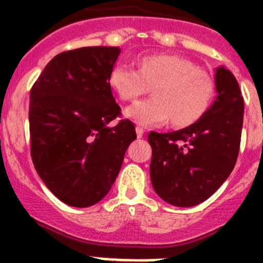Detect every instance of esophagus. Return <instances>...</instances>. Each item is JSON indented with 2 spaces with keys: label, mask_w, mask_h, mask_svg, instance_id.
I'll return each instance as SVG.
<instances>
[{
  "label": "esophagus",
  "mask_w": 263,
  "mask_h": 263,
  "mask_svg": "<svg viewBox=\"0 0 263 263\" xmlns=\"http://www.w3.org/2000/svg\"><path fill=\"white\" fill-rule=\"evenodd\" d=\"M136 132H137V137H138V138H142L143 134H145V129H143L142 126H137Z\"/></svg>",
  "instance_id": "34e87169"
}]
</instances>
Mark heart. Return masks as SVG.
<instances>
[{
    "label": "heart",
    "instance_id": "1",
    "mask_svg": "<svg viewBox=\"0 0 263 263\" xmlns=\"http://www.w3.org/2000/svg\"><path fill=\"white\" fill-rule=\"evenodd\" d=\"M109 84L124 101L145 95L153 87L154 97L137 101L125 116L142 126H158L171 118L175 126L194 124L210 106L213 93L211 76L178 55L158 53L139 59V69L125 62L116 63Z\"/></svg>",
    "mask_w": 263,
    "mask_h": 263
}]
</instances>
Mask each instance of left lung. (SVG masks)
I'll use <instances>...</instances> for the list:
<instances>
[{"mask_svg":"<svg viewBox=\"0 0 263 263\" xmlns=\"http://www.w3.org/2000/svg\"><path fill=\"white\" fill-rule=\"evenodd\" d=\"M216 97L195 124L171 133L150 132V178L158 196L176 206H194L231 175L240 150L243 99L225 67L215 71Z\"/></svg>","mask_w":263,"mask_h":263,"instance_id":"8db88e82","label":"left lung"}]
</instances>
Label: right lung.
Instances as JSON below:
<instances>
[{"label": "right lung", "instance_id": "right-lung-1", "mask_svg": "<svg viewBox=\"0 0 263 263\" xmlns=\"http://www.w3.org/2000/svg\"><path fill=\"white\" fill-rule=\"evenodd\" d=\"M118 47H81L50 60L30 92L32 163L63 203L85 208L109 192L137 138L109 84Z\"/></svg>", "mask_w": 263, "mask_h": 263}]
</instances>
